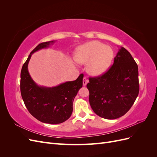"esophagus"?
Instances as JSON below:
<instances>
[{
    "label": "esophagus",
    "mask_w": 157,
    "mask_h": 157,
    "mask_svg": "<svg viewBox=\"0 0 157 157\" xmlns=\"http://www.w3.org/2000/svg\"><path fill=\"white\" fill-rule=\"evenodd\" d=\"M88 82V80L86 78V77H84L83 80H82V84H83V86H85L87 84V83Z\"/></svg>",
    "instance_id": "1"
}]
</instances>
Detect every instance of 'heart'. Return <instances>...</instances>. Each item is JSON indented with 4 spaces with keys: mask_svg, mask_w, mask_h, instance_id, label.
I'll use <instances>...</instances> for the list:
<instances>
[{
    "mask_svg": "<svg viewBox=\"0 0 157 157\" xmlns=\"http://www.w3.org/2000/svg\"><path fill=\"white\" fill-rule=\"evenodd\" d=\"M113 58V51L111 47L97 40L80 46L75 55V61L79 64H86L87 72L93 76L105 73Z\"/></svg>",
    "mask_w": 157,
    "mask_h": 157,
    "instance_id": "obj_1",
    "label": "heart"
}]
</instances>
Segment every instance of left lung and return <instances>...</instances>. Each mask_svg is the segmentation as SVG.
<instances>
[{"label": "left lung", "instance_id": "obj_1", "mask_svg": "<svg viewBox=\"0 0 157 157\" xmlns=\"http://www.w3.org/2000/svg\"><path fill=\"white\" fill-rule=\"evenodd\" d=\"M86 86L94 112L105 119H116L130 110L138 96V67L130 52L121 47L110 69L89 78Z\"/></svg>", "mask_w": 157, "mask_h": 157}]
</instances>
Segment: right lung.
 I'll use <instances>...</instances> for the list:
<instances>
[{"mask_svg":"<svg viewBox=\"0 0 157 157\" xmlns=\"http://www.w3.org/2000/svg\"><path fill=\"white\" fill-rule=\"evenodd\" d=\"M54 40L42 42L33 50L21 71L20 90L28 111L37 120L48 124H60L69 119L73 112V103L78 90L82 87L83 75L77 80L60 84L54 87L37 85L28 71V63L35 52L48 48Z\"/></svg>","mask_w":157,"mask_h":157,"instance_id":"right-lung-1","label":"right lung"}]
</instances>
